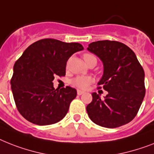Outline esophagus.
<instances>
[{"label":"esophagus","instance_id":"1","mask_svg":"<svg viewBox=\"0 0 154 154\" xmlns=\"http://www.w3.org/2000/svg\"><path fill=\"white\" fill-rule=\"evenodd\" d=\"M83 93H84L83 91H80V90H78V91H77V94H78V95H82Z\"/></svg>","mask_w":154,"mask_h":154}]
</instances>
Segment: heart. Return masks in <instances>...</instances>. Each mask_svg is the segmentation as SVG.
Returning a JSON list of instances; mask_svg holds the SVG:
<instances>
[{"mask_svg": "<svg viewBox=\"0 0 154 154\" xmlns=\"http://www.w3.org/2000/svg\"><path fill=\"white\" fill-rule=\"evenodd\" d=\"M83 59H84L85 63L88 62L89 60H97V58L95 57V56L90 54V53H86L83 56ZM93 79L90 76H76L74 79H72L71 80V83L73 86L78 87L80 89H86L89 85L92 82Z\"/></svg>", "mask_w": 154, "mask_h": 154, "instance_id": "obj_1", "label": "heart"}]
</instances>
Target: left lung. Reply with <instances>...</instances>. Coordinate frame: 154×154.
<instances>
[{
  "mask_svg": "<svg viewBox=\"0 0 154 154\" xmlns=\"http://www.w3.org/2000/svg\"><path fill=\"white\" fill-rule=\"evenodd\" d=\"M87 49L102 61L104 72L97 84L98 89L108 91L104 99L93 93L92 101L86 106L89 117L104 128L128 124L138 113L146 94L144 70L136 55L116 41L94 42Z\"/></svg>",
  "mask_w": 154,
  "mask_h": 154,
  "instance_id": "8db88e82",
  "label": "left lung"
}]
</instances>
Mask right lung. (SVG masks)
<instances>
[{"mask_svg": "<svg viewBox=\"0 0 154 154\" xmlns=\"http://www.w3.org/2000/svg\"><path fill=\"white\" fill-rule=\"evenodd\" d=\"M83 49L79 43L53 38L31 44L14 64L11 91L16 108L26 120L37 125H50L66 116L77 91L70 86L57 90L54 77L65 75L69 57Z\"/></svg>", "mask_w": 154, "mask_h": 154, "instance_id": "1", "label": "right lung"}]
</instances>
